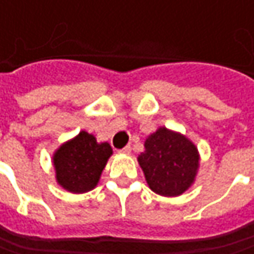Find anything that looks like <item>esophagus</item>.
Returning a JSON list of instances; mask_svg holds the SVG:
<instances>
[{
    "label": "esophagus",
    "instance_id": "1",
    "mask_svg": "<svg viewBox=\"0 0 254 254\" xmlns=\"http://www.w3.org/2000/svg\"><path fill=\"white\" fill-rule=\"evenodd\" d=\"M130 150H132V149H130V146H125V147H124V149H121L119 152L124 154H129L130 153Z\"/></svg>",
    "mask_w": 254,
    "mask_h": 254
}]
</instances>
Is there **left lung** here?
I'll list each match as a JSON object with an SVG mask.
<instances>
[{
	"instance_id": "left-lung-1",
	"label": "left lung",
	"mask_w": 254,
	"mask_h": 254,
	"mask_svg": "<svg viewBox=\"0 0 254 254\" xmlns=\"http://www.w3.org/2000/svg\"><path fill=\"white\" fill-rule=\"evenodd\" d=\"M137 160L152 191L176 197L192 184L199 157L187 137L160 127L146 139Z\"/></svg>"
}]
</instances>
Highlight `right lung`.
I'll return each mask as SVG.
<instances>
[{"instance_id": "obj_1", "label": "right lung", "mask_w": 254, "mask_h": 254, "mask_svg": "<svg viewBox=\"0 0 254 254\" xmlns=\"http://www.w3.org/2000/svg\"><path fill=\"white\" fill-rule=\"evenodd\" d=\"M112 154L108 143H97L95 137L80 132L55 154L57 183L67 191L81 194L97 186L107 160Z\"/></svg>"}]
</instances>
